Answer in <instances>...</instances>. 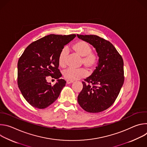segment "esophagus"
<instances>
[{"label":"esophagus","mask_w":147,"mask_h":147,"mask_svg":"<svg viewBox=\"0 0 147 147\" xmlns=\"http://www.w3.org/2000/svg\"><path fill=\"white\" fill-rule=\"evenodd\" d=\"M74 81H72V80H67L66 81V83L67 84H71V83H73Z\"/></svg>","instance_id":"obj_1"}]
</instances>
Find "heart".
<instances>
[{"label":"heart","mask_w":147,"mask_h":147,"mask_svg":"<svg viewBox=\"0 0 147 147\" xmlns=\"http://www.w3.org/2000/svg\"><path fill=\"white\" fill-rule=\"evenodd\" d=\"M74 52L81 57H82V63L89 70L92 71L95 69L98 63V56L96 53L92 52L91 45L84 40H78L73 45ZM67 56V49L63 48L58 56V63L60 66L64 67ZM88 75L87 70L84 69H67L63 72L64 77L67 80H76L85 77Z\"/></svg>","instance_id":"1"}]
</instances>
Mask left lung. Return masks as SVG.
I'll use <instances>...</instances> for the list:
<instances>
[{"label":"left lung","instance_id":"8db88e82","mask_svg":"<svg viewBox=\"0 0 147 147\" xmlns=\"http://www.w3.org/2000/svg\"><path fill=\"white\" fill-rule=\"evenodd\" d=\"M77 35L92 45L99 57L96 69L85 79L87 83L82 81L77 100L84 111L100 112L112 106L123 85V60L109 41L94 35Z\"/></svg>","mask_w":147,"mask_h":147}]
</instances>
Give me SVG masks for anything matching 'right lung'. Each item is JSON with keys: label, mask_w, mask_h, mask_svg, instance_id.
<instances>
[{"label": "right lung", "mask_w": 147, "mask_h": 147, "mask_svg": "<svg viewBox=\"0 0 147 147\" xmlns=\"http://www.w3.org/2000/svg\"><path fill=\"white\" fill-rule=\"evenodd\" d=\"M76 35L50 34L33 42L20 57L17 84L25 99L34 108L44 109L59 97L66 81L60 79L58 56L65 45ZM48 76L57 79L53 86L47 82Z\"/></svg>", "instance_id": "obj_1"}]
</instances>
